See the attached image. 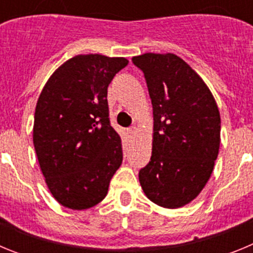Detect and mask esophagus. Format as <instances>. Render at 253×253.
Wrapping results in <instances>:
<instances>
[{"label":"esophagus","instance_id":"34e87169","mask_svg":"<svg viewBox=\"0 0 253 253\" xmlns=\"http://www.w3.org/2000/svg\"><path fill=\"white\" fill-rule=\"evenodd\" d=\"M128 131H129V134H131V135H133V134L137 133V126H130V128L128 129Z\"/></svg>","mask_w":253,"mask_h":253}]
</instances>
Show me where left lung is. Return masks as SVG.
Masks as SVG:
<instances>
[{"label": "left lung", "instance_id": "1", "mask_svg": "<svg viewBox=\"0 0 253 253\" xmlns=\"http://www.w3.org/2000/svg\"><path fill=\"white\" fill-rule=\"evenodd\" d=\"M131 60L144 73L154 120L151 161L139 171V182L160 207H184L213 172L220 144L218 106L200 76L177 55L146 53Z\"/></svg>", "mask_w": 253, "mask_h": 253}]
</instances>
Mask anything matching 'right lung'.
<instances>
[{
	"label": "right lung",
	"instance_id": "right-lung-1",
	"mask_svg": "<svg viewBox=\"0 0 253 253\" xmlns=\"http://www.w3.org/2000/svg\"><path fill=\"white\" fill-rule=\"evenodd\" d=\"M125 58L76 55L44 86L33 142L48 189L73 210L99 204L123 162L122 139L111 126L107 87Z\"/></svg>",
	"mask_w": 253,
	"mask_h": 253
}]
</instances>
